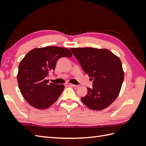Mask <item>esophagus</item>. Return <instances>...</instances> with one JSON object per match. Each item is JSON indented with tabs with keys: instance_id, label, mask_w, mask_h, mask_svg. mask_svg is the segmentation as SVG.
<instances>
[{
	"instance_id": "1",
	"label": "esophagus",
	"mask_w": 146,
	"mask_h": 146,
	"mask_svg": "<svg viewBox=\"0 0 146 146\" xmlns=\"http://www.w3.org/2000/svg\"><path fill=\"white\" fill-rule=\"evenodd\" d=\"M65 86H73V87H75V86H76V85H74V84H72V83H68V82H67V83H66L65 84Z\"/></svg>"
}]
</instances>
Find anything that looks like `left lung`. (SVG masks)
I'll list each match as a JSON object with an SVG mask.
<instances>
[{
    "instance_id": "left-lung-1",
    "label": "left lung",
    "mask_w": 146,
    "mask_h": 146,
    "mask_svg": "<svg viewBox=\"0 0 146 146\" xmlns=\"http://www.w3.org/2000/svg\"><path fill=\"white\" fill-rule=\"evenodd\" d=\"M84 72L91 77L92 88L81 98L89 108L102 110L116 100L124 78L122 63L119 57L106 48L92 47L70 48Z\"/></svg>"
}]
</instances>
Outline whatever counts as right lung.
<instances>
[{
  "label": "right lung",
  "mask_w": 146,
  "mask_h": 146,
  "mask_svg": "<svg viewBox=\"0 0 146 146\" xmlns=\"http://www.w3.org/2000/svg\"><path fill=\"white\" fill-rule=\"evenodd\" d=\"M72 56L68 48L57 46L35 48L21 61L17 75L21 93L35 108L46 109L58 100L64 85L50 83L46 77L55 69L57 61Z\"/></svg>",
  "instance_id": "right-lung-1"
}]
</instances>
